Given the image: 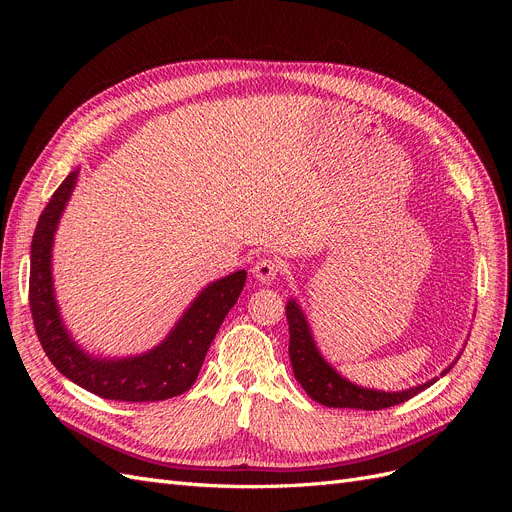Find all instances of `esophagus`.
Listing matches in <instances>:
<instances>
[{
	"label": "esophagus",
	"instance_id": "1",
	"mask_svg": "<svg viewBox=\"0 0 512 512\" xmlns=\"http://www.w3.org/2000/svg\"><path fill=\"white\" fill-rule=\"evenodd\" d=\"M280 272V263L276 259L263 257L253 265V276L261 282V284H274Z\"/></svg>",
	"mask_w": 512,
	"mask_h": 512
}]
</instances>
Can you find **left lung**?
<instances>
[{"label": "left lung", "mask_w": 512, "mask_h": 512, "mask_svg": "<svg viewBox=\"0 0 512 512\" xmlns=\"http://www.w3.org/2000/svg\"><path fill=\"white\" fill-rule=\"evenodd\" d=\"M286 319H288V330H290L288 355H290L294 378H297L303 390L315 402H319V405L330 407V409L380 411V409L400 405V402L413 398L421 390L438 382V378H432L425 384H419L407 390H398V392L357 386L353 382H348L346 378H342V375L324 359V355L319 353L313 332L309 328L307 315L297 303V299H290L286 303ZM456 359L440 373V378H444V375L454 367Z\"/></svg>", "instance_id": "obj_1"}]
</instances>
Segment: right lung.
<instances>
[{
  "label": "right lung",
  "mask_w": 512,
  "mask_h": 512,
  "mask_svg": "<svg viewBox=\"0 0 512 512\" xmlns=\"http://www.w3.org/2000/svg\"><path fill=\"white\" fill-rule=\"evenodd\" d=\"M78 170H72L49 199L31 242L29 301L43 351L68 380L101 398L155 402L178 396L195 384L211 340L240 297L247 272L238 270L207 284L180 315L170 334L151 351L114 359L87 353L64 326L51 274L53 240L76 186Z\"/></svg>",
  "instance_id": "obj_1"
}]
</instances>
